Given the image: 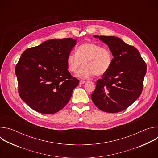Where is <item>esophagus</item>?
<instances>
[{
	"mask_svg": "<svg viewBox=\"0 0 158 158\" xmlns=\"http://www.w3.org/2000/svg\"><path fill=\"white\" fill-rule=\"evenodd\" d=\"M85 82H86V81H83V80H81V81H80V82H79V84H81H81H84V83H85Z\"/></svg>",
	"mask_w": 158,
	"mask_h": 158,
	"instance_id": "34e87169",
	"label": "esophagus"
}]
</instances>
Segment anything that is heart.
Returning a JSON list of instances; mask_svg holds the SVG:
<instances>
[{
	"label": "heart",
	"mask_w": 158,
	"mask_h": 158,
	"mask_svg": "<svg viewBox=\"0 0 158 158\" xmlns=\"http://www.w3.org/2000/svg\"><path fill=\"white\" fill-rule=\"evenodd\" d=\"M112 56L110 51L93 43H84L77 48L76 53H70L67 57V68L70 73H76L82 65L77 76L89 79L95 74L98 76L105 74L110 69Z\"/></svg>",
	"instance_id": "1"
}]
</instances>
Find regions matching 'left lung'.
Segmentation results:
<instances>
[{"label":"left lung","instance_id":"obj_1","mask_svg":"<svg viewBox=\"0 0 158 158\" xmlns=\"http://www.w3.org/2000/svg\"><path fill=\"white\" fill-rule=\"evenodd\" d=\"M106 43L114 58L109 71L96 82L91 99L100 110L115 113L141 95L147 67L138 50L114 36L94 35Z\"/></svg>","mask_w":158,"mask_h":158}]
</instances>
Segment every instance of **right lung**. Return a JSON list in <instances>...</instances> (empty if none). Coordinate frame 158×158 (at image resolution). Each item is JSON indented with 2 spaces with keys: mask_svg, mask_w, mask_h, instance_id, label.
Here are the masks:
<instances>
[{
  "mask_svg": "<svg viewBox=\"0 0 158 158\" xmlns=\"http://www.w3.org/2000/svg\"><path fill=\"white\" fill-rule=\"evenodd\" d=\"M76 45L72 38L51 39L27 49L15 66L20 98L34 110L52 114L65 106L79 81L67 68Z\"/></svg>",
  "mask_w": 158,
  "mask_h": 158,
  "instance_id": "1",
  "label": "right lung"
}]
</instances>
